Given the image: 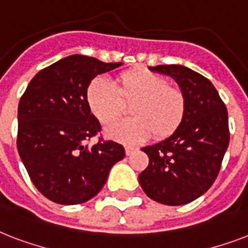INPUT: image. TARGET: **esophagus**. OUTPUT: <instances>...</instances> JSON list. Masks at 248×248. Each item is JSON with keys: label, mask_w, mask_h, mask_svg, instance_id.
I'll return each instance as SVG.
<instances>
[{"label": "esophagus", "mask_w": 248, "mask_h": 248, "mask_svg": "<svg viewBox=\"0 0 248 248\" xmlns=\"http://www.w3.org/2000/svg\"><path fill=\"white\" fill-rule=\"evenodd\" d=\"M135 151H136V148L134 147V145H126V147H124V152H126V155H132Z\"/></svg>", "instance_id": "esophagus-1"}]
</instances>
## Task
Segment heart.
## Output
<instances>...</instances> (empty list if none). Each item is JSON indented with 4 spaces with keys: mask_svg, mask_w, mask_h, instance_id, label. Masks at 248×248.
Wrapping results in <instances>:
<instances>
[{
    "mask_svg": "<svg viewBox=\"0 0 248 248\" xmlns=\"http://www.w3.org/2000/svg\"><path fill=\"white\" fill-rule=\"evenodd\" d=\"M90 110L103 124H113L130 107L131 118L107 128V135L124 143H136L153 132L155 138L171 135L186 112V95L180 86L171 85L165 76L131 69L117 76L116 82L96 77L86 91Z\"/></svg>",
    "mask_w": 248,
    "mask_h": 248,
    "instance_id": "b5f03b06",
    "label": "heart"
}]
</instances>
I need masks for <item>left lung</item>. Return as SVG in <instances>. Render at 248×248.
<instances>
[{"instance_id":"8db88e82","label":"left lung","mask_w":248,"mask_h":248,"mask_svg":"<svg viewBox=\"0 0 248 248\" xmlns=\"http://www.w3.org/2000/svg\"><path fill=\"white\" fill-rule=\"evenodd\" d=\"M151 71L172 77L186 95V112L172 135L141 148L149 165L139 183L149 198L169 206L192 202L211 188L229 145L227 107L210 79L183 65Z\"/></svg>"}]
</instances>
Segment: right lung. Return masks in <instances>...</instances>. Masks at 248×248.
Here are the masks:
<instances>
[{"label":"right lung","instance_id":"obj_1","mask_svg":"<svg viewBox=\"0 0 248 248\" xmlns=\"http://www.w3.org/2000/svg\"><path fill=\"white\" fill-rule=\"evenodd\" d=\"M122 63L71 55L40 71L17 108V152L40 193L59 204H79L104 186L112 166L124 157L116 141L90 138L100 132L86 91L97 75Z\"/></svg>","mask_w":248,"mask_h":248}]
</instances>
